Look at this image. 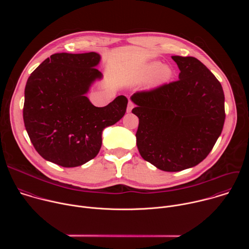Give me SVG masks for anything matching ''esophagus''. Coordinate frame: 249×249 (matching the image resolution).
<instances>
[{
  "label": "esophagus",
  "instance_id": "34e87169",
  "mask_svg": "<svg viewBox=\"0 0 249 249\" xmlns=\"http://www.w3.org/2000/svg\"><path fill=\"white\" fill-rule=\"evenodd\" d=\"M133 107H134V104H133V102H129L128 103V106H127V112H131V110L133 109Z\"/></svg>",
  "mask_w": 249,
  "mask_h": 249
}]
</instances>
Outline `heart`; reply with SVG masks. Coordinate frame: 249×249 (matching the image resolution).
Returning <instances> with one entry per match:
<instances>
[{
    "instance_id": "b5f03b06",
    "label": "heart",
    "mask_w": 249,
    "mask_h": 249,
    "mask_svg": "<svg viewBox=\"0 0 249 249\" xmlns=\"http://www.w3.org/2000/svg\"><path fill=\"white\" fill-rule=\"evenodd\" d=\"M172 76L173 71L169 66L161 65L160 62H152L145 68L144 73L141 75L138 81H146L151 77L150 85L156 88L167 83Z\"/></svg>"
}]
</instances>
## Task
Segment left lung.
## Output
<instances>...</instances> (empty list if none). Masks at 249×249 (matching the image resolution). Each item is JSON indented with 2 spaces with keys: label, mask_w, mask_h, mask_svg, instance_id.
I'll return each instance as SVG.
<instances>
[{
  "label": "left lung",
  "mask_w": 249,
  "mask_h": 249,
  "mask_svg": "<svg viewBox=\"0 0 249 249\" xmlns=\"http://www.w3.org/2000/svg\"><path fill=\"white\" fill-rule=\"evenodd\" d=\"M179 80L131 96L140 155L163 171L200 163L216 144L226 118L221 83L194 57L172 56Z\"/></svg>",
  "instance_id": "obj_1"
}]
</instances>
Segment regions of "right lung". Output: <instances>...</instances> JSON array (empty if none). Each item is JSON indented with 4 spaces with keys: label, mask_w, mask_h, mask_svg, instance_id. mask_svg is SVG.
Listing matches in <instances>:
<instances>
[{
    "label": "right lung",
    "mask_w": 249,
    "mask_h": 249,
    "mask_svg": "<svg viewBox=\"0 0 249 249\" xmlns=\"http://www.w3.org/2000/svg\"><path fill=\"white\" fill-rule=\"evenodd\" d=\"M100 55L56 53L29 76L24 89L23 121L33 147L46 160L75 167L98 154L104 128L125 114L128 99L117 96L96 107L86 96L102 78Z\"/></svg>",
    "instance_id": "right-lung-1"
}]
</instances>
